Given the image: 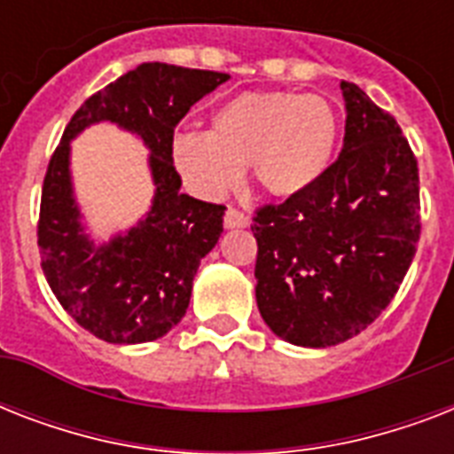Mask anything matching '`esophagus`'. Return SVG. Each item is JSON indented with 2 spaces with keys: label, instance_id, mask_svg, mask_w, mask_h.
<instances>
[{
  "label": "esophagus",
  "instance_id": "34e87169",
  "mask_svg": "<svg viewBox=\"0 0 454 454\" xmlns=\"http://www.w3.org/2000/svg\"><path fill=\"white\" fill-rule=\"evenodd\" d=\"M223 226H226L228 231H233V228H247L249 219L242 212H238L235 207H228L226 216H223Z\"/></svg>",
  "mask_w": 454,
  "mask_h": 454
}]
</instances>
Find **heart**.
Instances as JSON below:
<instances>
[{"mask_svg": "<svg viewBox=\"0 0 454 454\" xmlns=\"http://www.w3.org/2000/svg\"><path fill=\"white\" fill-rule=\"evenodd\" d=\"M337 134V115L323 96L245 91L214 110L209 131H178L169 157L202 200L228 195L247 164L263 192L294 198L325 176Z\"/></svg>", "mask_w": 454, "mask_h": 454, "instance_id": "b5f03b06", "label": "heart"}]
</instances>
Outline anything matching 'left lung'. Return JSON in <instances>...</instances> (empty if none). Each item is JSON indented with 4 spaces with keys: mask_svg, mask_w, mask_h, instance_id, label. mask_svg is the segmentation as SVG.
<instances>
[{
    "mask_svg": "<svg viewBox=\"0 0 454 454\" xmlns=\"http://www.w3.org/2000/svg\"><path fill=\"white\" fill-rule=\"evenodd\" d=\"M344 148L325 176L256 212V306L273 334L327 348L387 309L419 240L417 160L394 117L341 82Z\"/></svg>",
    "mask_w": 454,
    "mask_h": 454,
    "instance_id": "obj_1",
    "label": "left lung"
}]
</instances>
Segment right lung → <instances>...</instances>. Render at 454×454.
Returning <instances> with one entry per match:
<instances>
[{"mask_svg": "<svg viewBox=\"0 0 454 454\" xmlns=\"http://www.w3.org/2000/svg\"><path fill=\"white\" fill-rule=\"evenodd\" d=\"M228 80L226 73L144 63L84 101L49 162L37 231L46 283L74 323L108 344H145L176 327L200 262L223 233L226 207L181 192L169 144L192 103ZM101 121L142 138L156 185L152 209L108 241L88 231L69 169V144Z\"/></svg>", "mask_w": 454, "mask_h": 454, "instance_id": "obj_1", "label": "right lung"}]
</instances>
